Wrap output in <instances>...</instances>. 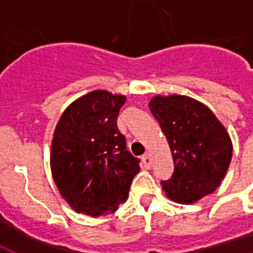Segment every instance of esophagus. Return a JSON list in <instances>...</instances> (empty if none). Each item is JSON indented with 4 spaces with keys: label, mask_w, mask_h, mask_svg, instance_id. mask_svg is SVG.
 <instances>
[{
    "label": "esophagus",
    "mask_w": 253,
    "mask_h": 253,
    "mask_svg": "<svg viewBox=\"0 0 253 253\" xmlns=\"http://www.w3.org/2000/svg\"><path fill=\"white\" fill-rule=\"evenodd\" d=\"M142 163H143V167L145 168H152V164H153V160H152V156L150 153H146L145 156L142 157Z\"/></svg>",
    "instance_id": "obj_1"
}]
</instances>
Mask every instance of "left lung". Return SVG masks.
Returning a JSON list of instances; mask_svg holds the SVG:
<instances>
[{"label":"left lung","mask_w":253,"mask_h":253,"mask_svg":"<svg viewBox=\"0 0 253 253\" xmlns=\"http://www.w3.org/2000/svg\"><path fill=\"white\" fill-rule=\"evenodd\" d=\"M175 164L169 180L161 181L165 195L180 205L195 203L221 186L233 145L226 128L201 101L183 96H154L149 101Z\"/></svg>","instance_id":"1"}]
</instances>
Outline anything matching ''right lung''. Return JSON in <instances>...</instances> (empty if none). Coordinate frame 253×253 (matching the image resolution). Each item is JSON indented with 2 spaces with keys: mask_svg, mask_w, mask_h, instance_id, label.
<instances>
[{
  "mask_svg": "<svg viewBox=\"0 0 253 253\" xmlns=\"http://www.w3.org/2000/svg\"><path fill=\"white\" fill-rule=\"evenodd\" d=\"M126 96L97 89L63 111L51 142L50 167L59 194L74 211L100 217L128 198L139 170L116 119Z\"/></svg>",
  "mask_w": 253,
  "mask_h": 253,
  "instance_id": "right-lung-1",
  "label": "right lung"
}]
</instances>
